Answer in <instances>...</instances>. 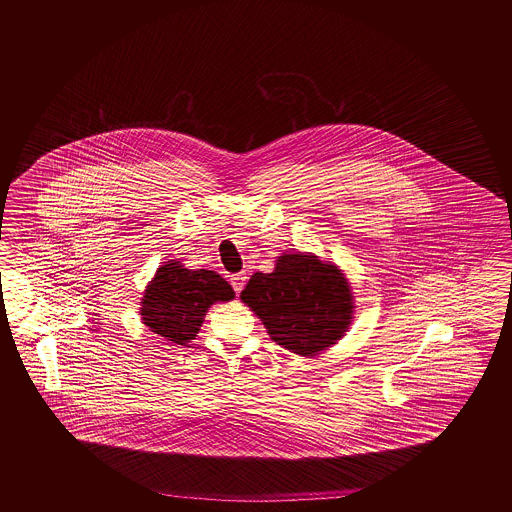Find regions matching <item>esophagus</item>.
Instances as JSON below:
<instances>
[{
	"label": "esophagus",
	"mask_w": 512,
	"mask_h": 512,
	"mask_svg": "<svg viewBox=\"0 0 512 512\" xmlns=\"http://www.w3.org/2000/svg\"><path fill=\"white\" fill-rule=\"evenodd\" d=\"M231 285H233V289L236 293H240V291L244 289V285H246V274H244V272L233 274V276H231Z\"/></svg>",
	"instance_id": "esophagus-1"
}]
</instances>
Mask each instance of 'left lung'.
<instances>
[{"label":"left lung","mask_w":512,"mask_h":512,"mask_svg":"<svg viewBox=\"0 0 512 512\" xmlns=\"http://www.w3.org/2000/svg\"><path fill=\"white\" fill-rule=\"evenodd\" d=\"M240 300L263 321L270 340L300 357L336 345L355 319L343 270L304 251L281 253L270 274L255 272Z\"/></svg>","instance_id":"obj_1"}]
</instances>
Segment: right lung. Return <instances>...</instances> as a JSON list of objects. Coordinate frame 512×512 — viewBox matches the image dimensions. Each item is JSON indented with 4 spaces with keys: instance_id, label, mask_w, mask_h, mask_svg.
Listing matches in <instances>:
<instances>
[{
    "instance_id": "obj_1",
    "label": "right lung",
    "mask_w": 512,
    "mask_h": 512,
    "mask_svg": "<svg viewBox=\"0 0 512 512\" xmlns=\"http://www.w3.org/2000/svg\"><path fill=\"white\" fill-rule=\"evenodd\" d=\"M233 298V287L214 270H189L174 259L161 264L146 285L140 321L157 336L186 345L199 334L208 308Z\"/></svg>"
}]
</instances>
